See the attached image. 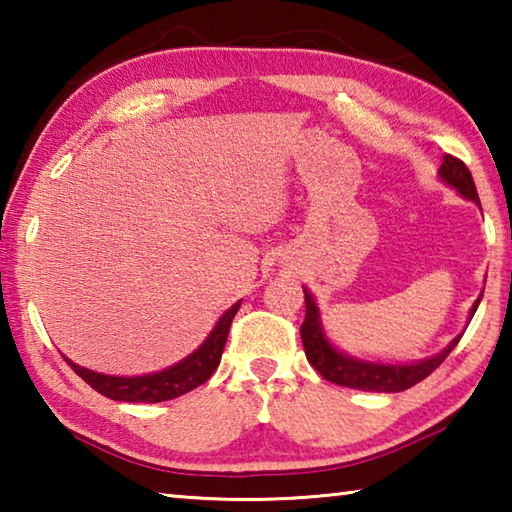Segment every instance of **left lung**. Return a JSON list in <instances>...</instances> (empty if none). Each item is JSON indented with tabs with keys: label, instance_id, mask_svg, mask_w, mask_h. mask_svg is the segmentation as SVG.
Listing matches in <instances>:
<instances>
[{
	"label": "left lung",
	"instance_id": "8db88e82",
	"mask_svg": "<svg viewBox=\"0 0 512 512\" xmlns=\"http://www.w3.org/2000/svg\"><path fill=\"white\" fill-rule=\"evenodd\" d=\"M440 178H443L447 185L458 189L465 198L479 203V194H476L472 173L465 167L463 160H458L454 155L447 153L445 162L440 164ZM479 302L481 298L474 302L472 316L476 307H479ZM300 336H302V348H305L307 361L320 372V377L332 381V384H339L345 388H357V391H372V393H400V391H406V388L420 384L424 377H429L431 372L449 357V352H452L456 348V343L461 341V336H456V339L449 343L443 352L436 354V357L424 359L418 363H409V366H384V363L350 359L345 357V354L336 352L325 339L323 329H320L316 302L307 291H305V320H302L300 325Z\"/></svg>",
	"mask_w": 512,
	"mask_h": 512
}]
</instances>
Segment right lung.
<instances>
[{"mask_svg": "<svg viewBox=\"0 0 512 512\" xmlns=\"http://www.w3.org/2000/svg\"><path fill=\"white\" fill-rule=\"evenodd\" d=\"M241 302L235 307H230L221 316L219 323L212 329V334L207 336V341L198 348L192 357L185 361L176 363L162 372H153V375L144 377H110V375H99V372L85 370L76 366L69 359H65L69 366L74 368L76 375H79L85 384H90L94 391L110 397V400L117 402H167L173 397H180L189 391H194L196 386L205 384L207 379L214 375V370L219 368L221 354L225 348V341H228V332L232 325V318L239 311Z\"/></svg>", "mask_w": 512, "mask_h": 512, "instance_id": "right-lung-1", "label": "right lung"}]
</instances>
